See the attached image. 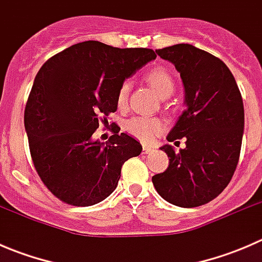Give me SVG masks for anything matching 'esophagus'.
<instances>
[{"mask_svg": "<svg viewBox=\"0 0 262 262\" xmlns=\"http://www.w3.org/2000/svg\"><path fill=\"white\" fill-rule=\"evenodd\" d=\"M155 149L156 148L155 147H152V146H147V144H143V153H152V152H155Z\"/></svg>", "mask_w": 262, "mask_h": 262, "instance_id": "obj_1", "label": "esophagus"}]
</instances>
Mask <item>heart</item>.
<instances>
[{"instance_id":"heart-1","label":"heart","mask_w":262,"mask_h":262,"mask_svg":"<svg viewBox=\"0 0 262 262\" xmlns=\"http://www.w3.org/2000/svg\"><path fill=\"white\" fill-rule=\"evenodd\" d=\"M144 80L149 83V86L155 90L161 99H167L175 91V78L163 67H155L148 71L144 75ZM129 91H130V83L128 81L123 82L116 94V104L119 109H124L126 106ZM125 129L139 141L148 143L156 141L165 132L166 124L158 118L137 116L126 123Z\"/></svg>"}]
</instances>
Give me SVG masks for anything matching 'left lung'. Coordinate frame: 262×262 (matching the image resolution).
<instances>
[{
	"mask_svg": "<svg viewBox=\"0 0 262 262\" xmlns=\"http://www.w3.org/2000/svg\"><path fill=\"white\" fill-rule=\"evenodd\" d=\"M156 53L180 72L186 109L167 141L185 138L186 147L179 152L170 144L161 147L170 165L152 182L166 202L200 207L215 199L236 171L245 126L241 92L229 68L205 50L176 44Z\"/></svg>",
	"mask_w": 262,
	"mask_h": 262,
	"instance_id": "1",
	"label": "left lung"
}]
</instances>
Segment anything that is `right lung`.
<instances>
[{
  "label": "right lung",
  "mask_w": 262,
  "mask_h": 262,
  "mask_svg": "<svg viewBox=\"0 0 262 262\" xmlns=\"http://www.w3.org/2000/svg\"><path fill=\"white\" fill-rule=\"evenodd\" d=\"M153 59L152 49L87 40L41 66L24 123L34 167L58 199L76 207L102 202L118 186L124 162L141 155V143L119 133L118 125L105 143L92 134L118 109L116 94L124 80Z\"/></svg>",
  "instance_id": "right-lung-1"
}]
</instances>
